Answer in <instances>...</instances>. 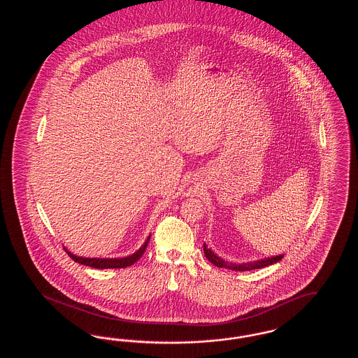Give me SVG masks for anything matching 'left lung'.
<instances>
[{"label": "left lung", "mask_w": 358, "mask_h": 358, "mask_svg": "<svg viewBox=\"0 0 358 358\" xmlns=\"http://www.w3.org/2000/svg\"><path fill=\"white\" fill-rule=\"evenodd\" d=\"M204 255L216 267L228 268V270H232V271H251V270L263 268V267L271 266L273 263L282 260V257H283V255L271 256V257H266V259H260V260H254V262H248V263L236 264V263H231V262H227V260H224L222 257H219L210 248L206 247V244H204Z\"/></svg>", "instance_id": "1"}]
</instances>
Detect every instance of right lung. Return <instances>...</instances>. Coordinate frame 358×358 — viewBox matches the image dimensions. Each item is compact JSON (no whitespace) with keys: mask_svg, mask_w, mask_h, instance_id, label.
<instances>
[{"mask_svg":"<svg viewBox=\"0 0 358 358\" xmlns=\"http://www.w3.org/2000/svg\"><path fill=\"white\" fill-rule=\"evenodd\" d=\"M150 240V235L149 238H146V241L143 243V245L134 252L133 255L126 256V257H117V259H96V257H82V256L73 255L71 254L67 248L66 252L69 254V257H72V260H75L76 263H80V264H85L88 267H94V268H124V267H129L131 264H134L136 260L143 255L146 247H148V243Z\"/></svg>","mask_w":358,"mask_h":358,"instance_id":"add662e5","label":"right lung"}]
</instances>
